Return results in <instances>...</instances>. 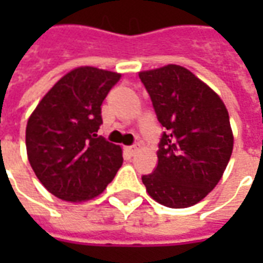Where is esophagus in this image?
Here are the masks:
<instances>
[{"label": "esophagus", "mask_w": 263, "mask_h": 263, "mask_svg": "<svg viewBox=\"0 0 263 263\" xmlns=\"http://www.w3.org/2000/svg\"><path fill=\"white\" fill-rule=\"evenodd\" d=\"M124 151H125V154L128 155V156H134V155H135V152L138 151V146L137 145H132V146H125V149H124Z\"/></svg>", "instance_id": "34e87169"}]
</instances>
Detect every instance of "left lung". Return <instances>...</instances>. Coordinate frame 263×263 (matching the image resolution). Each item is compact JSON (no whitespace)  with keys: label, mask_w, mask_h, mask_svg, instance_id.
<instances>
[{"label":"left lung","mask_w":263,"mask_h":263,"mask_svg":"<svg viewBox=\"0 0 263 263\" xmlns=\"http://www.w3.org/2000/svg\"><path fill=\"white\" fill-rule=\"evenodd\" d=\"M165 126L155 171L142 176L155 201L186 209L218 184L234 148L230 115L217 92L179 65L139 71Z\"/></svg>","instance_id":"8db88e82"}]
</instances>
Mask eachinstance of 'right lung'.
<instances>
[{
  "mask_svg": "<svg viewBox=\"0 0 263 263\" xmlns=\"http://www.w3.org/2000/svg\"><path fill=\"white\" fill-rule=\"evenodd\" d=\"M120 73L81 66L66 73L26 124V154L49 193L83 203L103 193L122 165V149L98 137L101 104Z\"/></svg>",
  "mask_w": 263,
  "mask_h": 263,
  "instance_id": "1",
  "label": "right lung"
}]
</instances>
